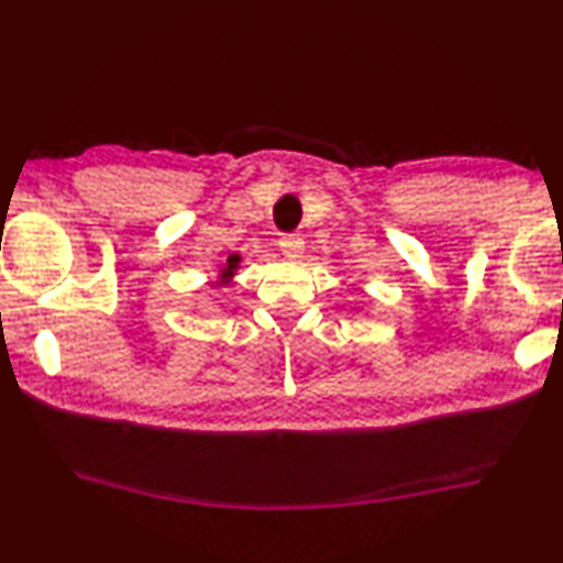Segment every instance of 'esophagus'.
I'll list each match as a JSON object with an SVG mask.
<instances>
[{
	"mask_svg": "<svg viewBox=\"0 0 563 563\" xmlns=\"http://www.w3.org/2000/svg\"><path fill=\"white\" fill-rule=\"evenodd\" d=\"M280 251L285 257L289 260H297L303 251V241L299 236H283L280 239Z\"/></svg>",
	"mask_w": 563,
	"mask_h": 563,
	"instance_id": "obj_1",
	"label": "esophagus"
}]
</instances>
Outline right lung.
Wrapping results in <instances>:
<instances>
[{"label":"right lung","instance_id":"obj_1","mask_svg":"<svg viewBox=\"0 0 563 563\" xmlns=\"http://www.w3.org/2000/svg\"><path fill=\"white\" fill-rule=\"evenodd\" d=\"M239 262H241V257H239V255H230V257H228L225 266L221 268V276H218V285H228V283L232 280L234 272L239 268Z\"/></svg>","mask_w":563,"mask_h":563}]
</instances>
